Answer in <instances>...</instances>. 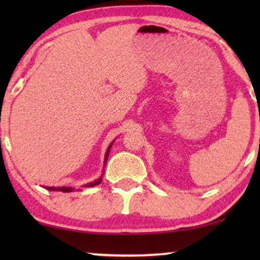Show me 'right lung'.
Listing matches in <instances>:
<instances>
[{"label":"right lung","instance_id":"obj_1","mask_svg":"<svg viewBox=\"0 0 260 260\" xmlns=\"http://www.w3.org/2000/svg\"><path fill=\"white\" fill-rule=\"evenodd\" d=\"M110 149H111V145H110L109 149H108V151H106V155H105V162H106V159H108V156H109V151H110ZM101 181H102V177H99V180L94 181V182L88 183V184H86V186H85V187H93V186H95V184H99V183H101ZM47 189H49V190H61V191H63V193H69V191H72V190H73V188H69V187H60V188L47 187Z\"/></svg>","mask_w":260,"mask_h":260}]
</instances>
